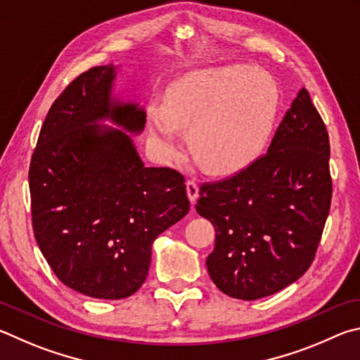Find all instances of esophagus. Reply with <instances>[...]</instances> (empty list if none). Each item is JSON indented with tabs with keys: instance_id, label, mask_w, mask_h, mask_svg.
Here are the masks:
<instances>
[{
	"instance_id": "1",
	"label": "esophagus",
	"mask_w": 360,
	"mask_h": 360,
	"mask_svg": "<svg viewBox=\"0 0 360 360\" xmlns=\"http://www.w3.org/2000/svg\"><path fill=\"white\" fill-rule=\"evenodd\" d=\"M186 194H188V199H190L191 205L196 204V200L199 198V186L194 180L186 181Z\"/></svg>"
}]
</instances>
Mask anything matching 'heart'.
<instances>
[{"label":"heart","instance_id":"heart-1","mask_svg":"<svg viewBox=\"0 0 360 360\" xmlns=\"http://www.w3.org/2000/svg\"><path fill=\"white\" fill-rule=\"evenodd\" d=\"M278 91L261 69L242 65L209 69L176 82L164 104L151 103L148 132L162 158L176 155L188 129L193 155L215 174H229L255 160L272 128Z\"/></svg>","mask_w":360,"mask_h":360}]
</instances>
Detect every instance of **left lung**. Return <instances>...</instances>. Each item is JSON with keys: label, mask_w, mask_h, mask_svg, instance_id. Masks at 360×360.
Returning a JSON list of instances; mask_svg holds the SVG:
<instances>
[{"label": "left lung", "mask_w": 360, "mask_h": 360, "mask_svg": "<svg viewBox=\"0 0 360 360\" xmlns=\"http://www.w3.org/2000/svg\"><path fill=\"white\" fill-rule=\"evenodd\" d=\"M329 153L326 124L302 88L266 155L200 186L196 210L217 232L205 264L219 291L256 300L307 272L330 210Z\"/></svg>", "instance_id": "1"}]
</instances>
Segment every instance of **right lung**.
<instances>
[{"mask_svg": "<svg viewBox=\"0 0 360 360\" xmlns=\"http://www.w3.org/2000/svg\"><path fill=\"white\" fill-rule=\"evenodd\" d=\"M118 71L91 68L65 88L28 175L34 237L50 269L68 288L104 300L143 285L155 238L190 212L184 176L145 167L139 156L131 136L147 113L113 93Z\"/></svg>", "mask_w": 360, "mask_h": 360, "instance_id": "add662e5", "label": "right lung"}]
</instances>
